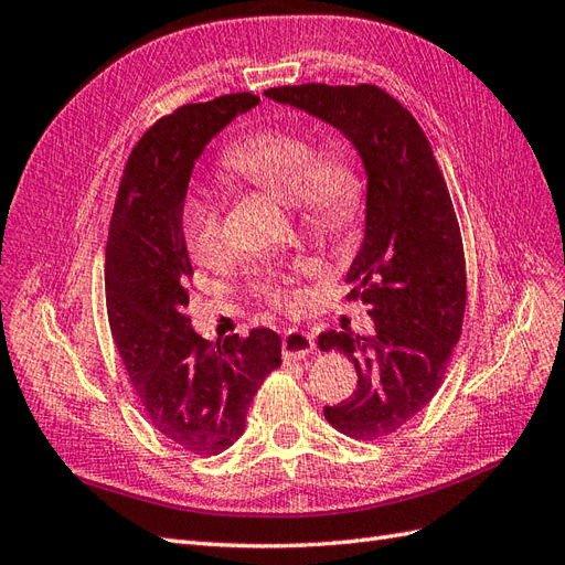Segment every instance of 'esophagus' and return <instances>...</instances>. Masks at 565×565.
<instances>
[{"instance_id": "34e87169", "label": "esophagus", "mask_w": 565, "mask_h": 565, "mask_svg": "<svg viewBox=\"0 0 565 565\" xmlns=\"http://www.w3.org/2000/svg\"><path fill=\"white\" fill-rule=\"evenodd\" d=\"M316 352L313 334L303 330H287L282 338V359L285 361H301Z\"/></svg>"}]
</instances>
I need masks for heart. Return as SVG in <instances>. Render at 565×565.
Returning <instances> with one entry per match:
<instances>
[{
    "instance_id": "1",
    "label": "heart",
    "mask_w": 565,
    "mask_h": 565,
    "mask_svg": "<svg viewBox=\"0 0 565 565\" xmlns=\"http://www.w3.org/2000/svg\"><path fill=\"white\" fill-rule=\"evenodd\" d=\"M225 171L278 194L295 204L299 221L313 233L340 235L356 221L361 182L344 157L316 151L299 132L258 130L242 137L223 157ZM188 249L200 264H218L227 254L223 209L211 194H192L180 213ZM309 258H299L289 270H309ZM249 289L273 307H289L295 299L289 273L280 266L252 270Z\"/></svg>"
}]
</instances>
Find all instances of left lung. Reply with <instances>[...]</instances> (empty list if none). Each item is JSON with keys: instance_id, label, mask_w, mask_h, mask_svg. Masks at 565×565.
I'll use <instances>...</instances> for the list:
<instances>
[{"instance_id": "left-lung-1", "label": "left lung", "mask_w": 565, "mask_h": 565, "mask_svg": "<svg viewBox=\"0 0 565 565\" xmlns=\"http://www.w3.org/2000/svg\"><path fill=\"white\" fill-rule=\"evenodd\" d=\"M266 97L326 120L354 142L369 173L363 245L347 273V299L369 303L375 332H323L359 383L326 420L347 437L383 439L430 404L461 338L466 258L445 175L418 120L377 85L307 83Z\"/></svg>"}]
</instances>
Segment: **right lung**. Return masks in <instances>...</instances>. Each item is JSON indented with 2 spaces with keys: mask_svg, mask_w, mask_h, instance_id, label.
Wrapping results in <instances>:
<instances>
[{
  "mask_svg": "<svg viewBox=\"0 0 565 565\" xmlns=\"http://www.w3.org/2000/svg\"><path fill=\"white\" fill-rule=\"evenodd\" d=\"M258 104L252 93L185 104L130 151L106 242V313L147 420L173 445L216 456L245 433L254 394L280 365V338L209 342L190 326L192 264L180 213L211 137Z\"/></svg>",
  "mask_w": 565,
  "mask_h": 565,
  "instance_id": "add662e5",
  "label": "right lung"
}]
</instances>
